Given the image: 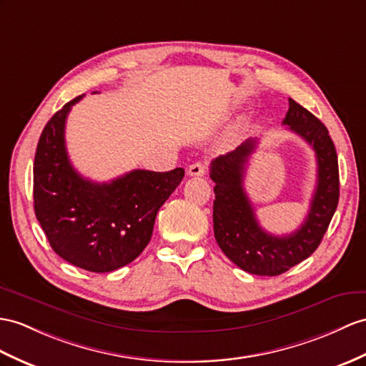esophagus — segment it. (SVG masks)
Instances as JSON below:
<instances>
[{
	"mask_svg": "<svg viewBox=\"0 0 366 366\" xmlns=\"http://www.w3.org/2000/svg\"><path fill=\"white\" fill-rule=\"evenodd\" d=\"M188 174L191 177H203L204 174H207V166H204L203 163H194L189 166Z\"/></svg>",
	"mask_w": 366,
	"mask_h": 366,
	"instance_id": "1",
	"label": "esophagus"
}]
</instances>
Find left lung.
<instances>
[{
	"instance_id": "8db88e82",
	"label": "left lung",
	"mask_w": 366,
	"mask_h": 366,
	"mask_svg": "<svg viewBox=\"0 0 366 366\" xmlns=\"http://www.w3.org/2000/svg\"><path fill=\"white\" fill-rule=\"evenodd\" d=\"M282 124L312 146L318 166L317 188L307 217L293 233H267L244 189L245 166L256 147V139H247L233 152L214 159L209 167L211 180L216 183L214 236L220 250L242 270L259 276L287 272L317 250L331 224L340 194L335 146L325 124L293 99H289V112Z\"/></svg>"
}]
</instances>
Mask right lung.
Here are the masks:
<instances>
[{
  "mask_svg": "<svg viewBox=\"0 0 366 366\" xmlns=\"http://www.w3.org/2000/svg\"><path fill=\"white\" fill-rule=\"evenodd\" d=\"M77 96L44 126L34 159V209L49 245L79 269L107 273L130 264L152 237L158 209L184 169H135L110 183L84 178L65 146L66 116Z\"/></svg>",
  "mask_w": 366,
  "mask_h": 366,
  "instance_id": "right-lung-1",
  "label": "right lung"
}]
</instances>
